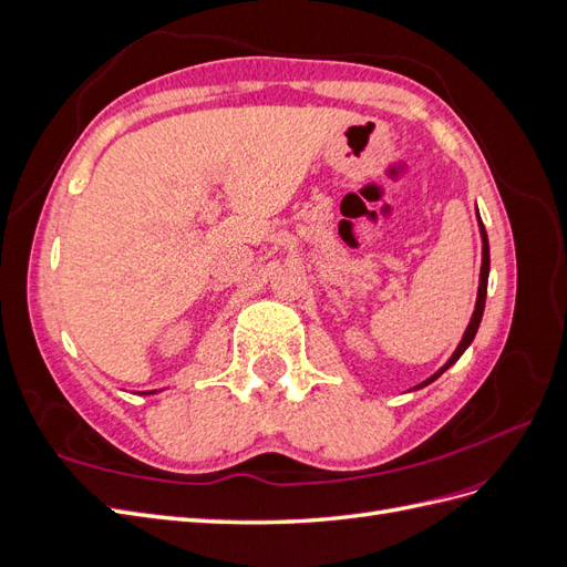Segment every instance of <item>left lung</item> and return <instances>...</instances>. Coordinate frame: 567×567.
I'll use <instances>...</instances> for the list:
<instances>
[{"mask_svg": "<svg viewBox=\"0 0 567 567\" xmlns=\"http://www.w3.org/2000/svg\"><path fill=\"white\" fill-rule=\"evenodd\" d=\"M475 210H477V205H475ZM477 225H480V238H483V265H480V284H477V300H475L473 317H471V321H468V326H466V331H463V338H461V342L456 346L454 354L447 359V364L440 367V369L431 375V379H425V381L419 383L414 390H421V388H425V385H431V383H433L435 379H440V375H442L444 371H447L452 364H456V359L468 350V346H471L475 333H477V329H480V321H483L485 298H487V279H489V241H487V231H485L483 219H480V213H477Z\"/></svg>", "mask_w": 567, "mask_h": 567, "instance_id": "8db88e82", "label": "left lung"}]
</instances>
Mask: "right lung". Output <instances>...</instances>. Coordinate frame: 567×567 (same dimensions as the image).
<instances>
[{"mask_svg": "<svg viewBox=\"0 0 567 567\" xmlns=\"http://www.w3.org/2000/svg\"><path fill=\"white\" fill-rule=\"evenodd\" d=\"M153 392H158V390H148V392H144V394H153Z\"/></svg>", "mask_w": 567, "mask_h": 567, "instance_id": "add662e5", "label": "right lung"}]
</instances>
